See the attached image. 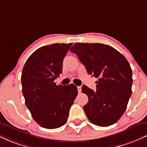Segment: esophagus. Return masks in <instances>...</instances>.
<instances>
[{"label":"esophagus","instance_id":"1","mask_svg":"<svg viewBox=\"0 0 147 147\" xmlns=\"http://www.w3.org/2000/svg\"><path fill=\"white\" fill-rule=\"evenodd\" d=\"M77 90L79 92H82V86H77Z\"/></svg>","mask_w":147,"mask_h":147}]
</instances>
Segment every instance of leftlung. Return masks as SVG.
Returning a JSON list of instances; mask_svg holds the SVG:
<instances>
[{"label": "left lung", "instance_id": "obj_1", "mask_svg": "<svg viewBox=\"0 0 147 147\" xmlns=\"http://www.w3.org/2000/svg\"><path fill=\"white\" fill-rule=\"evenodd\" d=\"M70 52L77 55L89 75L98 78L95 91L82 86V92L88 97L84 106L88 119L104 127L117 122L132 92V70L128 61L113 47L102 43H77Z\"/></svg>", "mask_w": 147, "mask_h": 147}]
</instances>
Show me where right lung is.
Listing matches in <instances>:
<instances>
[{
  "mask_svg": "<svg viewBox=\"0 0 147 147\" xmlns=\"http://www.w3.org/2000/svg\"><path fill=\"white\" fill-rule=\"evenodd\" d=\"M72 43H54L37 49L25 62L21 75L25 104L42 127L57 129L65 124L77 97L74 84L56 85L64 57Z\"/></svg>",
  "mask_w": 147,
  "mask_h": 147,
  "instance_id": "1",
  "label": "right lung"
}]
</instances>
